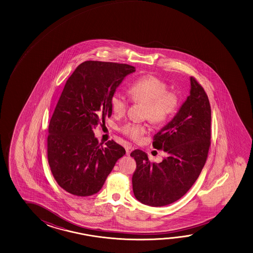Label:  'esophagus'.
Listing matches in <instances>:
<instances>
[{
  "mask_svg": "<svg viewBox=\"0 0 253 253\" xmlns=\"http://www.w3.org/2000/svg\"><path fill=\"white\" fill-rule=\"evenodd\" d=\"M133 148L132 147V145H130V144H127L126 146V155H130V153L131 152L133 151Z\"/></svg>",
  "mask_w": 253,
  "mask_h": 253,
  "instance_id": "esophagus-1",
  "label": "esophagus"
}]
</instances>
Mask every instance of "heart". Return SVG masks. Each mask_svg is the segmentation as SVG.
Wrapping results in <instances>:
<instances>
[{"label":"heart","instance_id":"obj_1","mask_svg":"<svg viewBox=\"0 0 253 253\" xmlns=\"http://www.w3.org/2000/svg\"><path fill=\"white\" fill-rule=\"evenodd\" d=\"M168 91V85L161 79L145 76L130 86L129 95L133 101L145 103V117L155 124H161L174 114L178 103L175 94ZM127 104L128 101L123 92L118 91L112 94L110 105L116 116L124 115ZM121 132L131 139L137 140L146 132V126L137 123H126L121 127Z\"/></svg>","mask_w":253,"mask_h":253}]
</instances>
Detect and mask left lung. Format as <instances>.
<instances>
[{
  "mask_svg": "<svg viewBox=\"0 0 253 253\" xmlns=\"http://www.w3.org/2000/svg\"><path fill=\"white\" fill-rule=\"evenodd\" d=\"M190 94L175 117L157 133L153 147L168 153L159 164L151 163L147 153L135 150L133 194L152 207L176 202L197 180L211 145V110L209 98L197 81L190 78Z\"/></svg>",
  "mask_w": 253,
  "mask_h": 253,
  "instance_id": "obj_1",
  "label": "left lung"
}]
</instances>
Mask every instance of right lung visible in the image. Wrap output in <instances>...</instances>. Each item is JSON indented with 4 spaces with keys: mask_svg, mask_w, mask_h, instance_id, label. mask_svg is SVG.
<instances>
[{
    "mask_svg": "<svg viewBox=\"0 0 253 253\" xmlns=\"http://www.w3.org/2000/svg\"><path fill=\"white\" fill-rule=\"evenodd\" d=\"M134 71L130 65L88 60L67 80L49 125L47 157L56 182L68 193H98L124 156V148L114 141L100 145L93 129L111 116L112 94Z\"/></svg>",
    "mask_w": 253,
    "mask_h": 253,
    "instance_id": "add662e5",
    "label": "right lung"
}]
</instances>
